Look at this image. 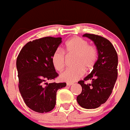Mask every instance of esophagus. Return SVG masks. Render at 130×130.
Here are the masks:
<instances>
[{"label": "esophagus", "mask_w": 130, "mask_h": 130, "mask_svg": "<svg viewBox=\"0 0 130 130\" xmlns=\"http://www.w3.org/2000/svg\"><path fill=\"white\" fill-rule=\"evenodd\" d=\"M73 85V83H66L67 86H71V85Z\"/></svg>", "instance_id": "34e87169"}]
</instances>
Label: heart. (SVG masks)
<instances>
[{
  "label": "heart",
  "instance_id": "obj_1",
  "mask_svg": "<svg viewBox=\"0 0 130 130\" xmlns=\"http://www.w3.org/2000/svg\"><path fill=\"white\" fill-rule=\"evenodd\" d=\"M64 51L68 55L75 56L73 66L75 67L66 69L60 74L63 82H73L83 76L85 70L91 71L97 59V51L95 46L88 44L86 40L79 37H73L66 43ZM52 62L55 69L61 71L65 66V56L63 52L57 50L52 56Z\"/></svg>",
  "mask_w": 130,
  "mask_h": 130
}]
</instances>
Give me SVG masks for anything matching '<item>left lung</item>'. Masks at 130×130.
Returning <instances> with one entry per match:
<instances>
[{"label":"left lung","instance_id":"left-lung-1","mask_svg":"<svg viewBox=\"0 0 130 130\" xmlns=\"http://www.w3.org/2000/svg\"><path fill=\"white\" fill-rule=\"evenodd\" d=\"M83 37L93 41L98 59L90 74L78 82L82 86V91L76 100L83 108L95 109L104 104L111 94L118 78V54L114 46L106 38L89 33ZM87 80H91V83L85 84Z\"/></svg>","mask_w":130,"mask_h":130}]
</instances>
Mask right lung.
Here are the masks:
<instances>
[{
  "label": "right lung",
  "instance_id": "obj_1",
  "mask_svg": "<svg viewBox=\"0 0 130 130\" xmlns=\"http://www.w3.org/2000/svg\"><path fill=\"white\" fill-rule=\"evenodd\" d=\"M61 42V37L35 40L27 43L18 56L20 92L26 105L37 112H47L54 108L57 91L66 86V83H44L58 76L52 56Z\"/></svg>",
  "mask_w": 130,
  "mask_h": 130
}]
</instances>
